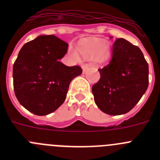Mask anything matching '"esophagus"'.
I'll return each mask as SVG.
<instances>
[{
	"label": "esophagus",
	"mask_w": 160,
	"mask_h": 160,
	"mask_svg": "<svg viewBox=\"0 0 160 160\" xmlns=\"http://www.w3.org/2000/svg\"><path fill=\"white\" fill-rule=\"evenodd\" d=\"M89 66H89V64H87V63H86V64H83L82 66V68L83 73H85V72H86L87 70H88Z\"/></svg>",
	"instance_id": "1"
}]
</instances>
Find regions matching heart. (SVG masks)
<instances>
[{
  "instance_id": "heart-1",
  "label": "heart",
  "mask_w": 160,
  "mask_h": 160,
  "mask_svg": "<svg viewBox=\"0 0 160 160\" xmlns=\"http://www.w3.org/2000/svg\"><path fill=\"white\" fill-rule=\"evenodd\" d=\"M79 51L87 59H94L97 56L100 59H105L110 54V48L107 44H102L99 39H93L83 43L79 48Z\"/></svg>"
}]
</instances>
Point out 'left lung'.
Wrapping results in <instances>:
<instances>
[{"label": "left lung", "mask_w": 160, "mask_h": 160, "mask_svg": "<svg viewBox=\"0 0 160 160\" xmlns=\"http://www.w3.org/2000/svg\"><path fill=\"white\" fill-rule=\"evenodd\" d=\"M98 71L101 77L92 87L94 102L111 115L129 112L149 84L148 64L142 51L123 38L114 42L111 62Z\"/></svg>", "instance_id": "obj_1"}]
</instances>
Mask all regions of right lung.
<instances>
[{
	"label": "right lung",
	"instance_id": "1",
	"mask_svg": "<svg viewBox=\"0 0 160 160\" xmlns=\"http://www.w3.org/2000/svg\"><path fill=\"white\" fill-rule=\"evenodd\" d=\"M68 44L54 35H42L25 43L13 64L15 95L26 110L37 115L56 111L66 98L70 82L82 73L78 66L59 62Z\"/></svg>",
	"mask_w": 160,
	"mask_h": 160
}]
</instances>
